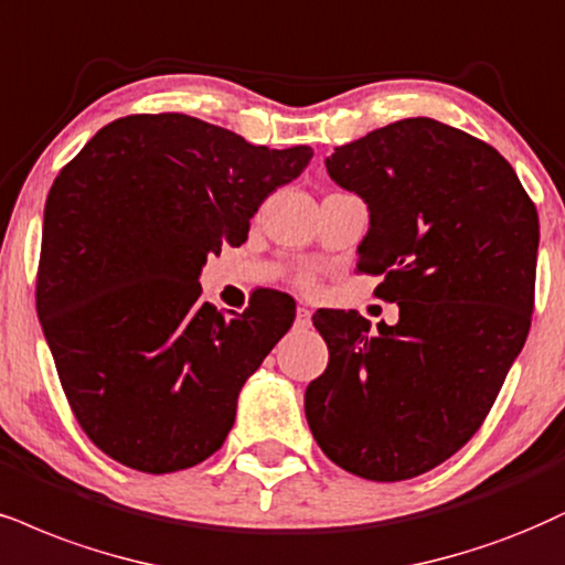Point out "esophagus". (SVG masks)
Returning <instances> with one entry per match:
<instances>
[{
	"label": "esophagus",
	"instance_id": "34e87169",
	"mask_svg": "<svg viewBox=\"0 0 565 565\" xmlns=\"http://www.w3.org/2000/svg\"><path fill=\"white\" fill-rule=\"evenodd\" d=\"M296 327H301V330H306V327H311V309H306V306H298Z\"/></svg>",
	"mask_w": 565,
	"mask_h": 565
}]
</instances>
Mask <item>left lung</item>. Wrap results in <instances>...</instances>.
<instances>
[{"mask_svg":"<svg viewBox=\"0 0 565 565\" xmlns=\"http://www.w3.org/2000/svg\"><path fill=\"white\" fill-rule=\"evenodd\" d=\"M327 175L366 204L361 271L398 322L319 311L330 361L306 419L330 461L374 482L440 466L490 414L526 343L540 220L490 143L408 117L338 146Z\"/></svg>","mask_w":565,"mask_h":565,"instance_id":"left-lung-1","label":"left lung"}]
</instances>
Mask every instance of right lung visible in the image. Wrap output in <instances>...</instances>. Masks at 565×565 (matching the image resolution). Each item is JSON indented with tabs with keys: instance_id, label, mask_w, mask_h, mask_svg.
Returning <instances> with one entry per match:
<instances>
[{
	"instance_id": "add662e5",
	"label": "right lung",
	"mask_w": 565,
	"mask_h": 565,
	"mask_svg": "<svg viewBox=\"0 0 565 565\" xmlns=\"http://www.w3.org/2000/svg\"><path fill=\"white\" fill-rule=\"evenodd\" d=\"M311 157L167 113L104 125L62 167L36 309L75 419L109 458L167 475L222 448L296 301L271 290L222 317L201 301V269L222 243L246 241L262 201Z\"/></svg>"
}]
</instances>
